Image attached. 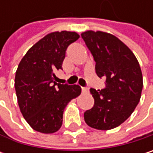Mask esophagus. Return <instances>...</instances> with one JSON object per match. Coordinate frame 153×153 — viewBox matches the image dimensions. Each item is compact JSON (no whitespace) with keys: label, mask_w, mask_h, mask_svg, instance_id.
Returning <instances> with one entry per match:
<instances>
[{"label":"esophagus","mask_w":153,"mask_h":153,"mask_svg":"<svg viewBox=\"0 0 153 153\" xmlns=\"http://www.w3.org/2000/svg\"><path fill=\"white\" fill-rule=\"evenodd\" d=\"M81 90H82V93H87V92H88V89L87 88H82Z\"/></svg>","instance_id":"obj_1"}]
</instances>
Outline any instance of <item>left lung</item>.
Returning <instances> with one entry per match:
<instances>
[{"label":"left lung","instance_id":"1","mask_svg":"<svg viewBox=\"0 0 153 153\" xmlns=\"http://www.w3.org/2000/svg\"><path fill=\"white\" fill-rule=\"evenodd\" d=\"M96 62V73L105 77V88H90L95 103L84 112L85 122L98 130L112 129L134 111L141 98L143 75L137 59L116 36L97 31L81 33Z\"/></svg>","mask_w":153,"mask_h":153}]
</instances>
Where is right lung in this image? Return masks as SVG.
<instances>
[{
	"label": "right lung",
	"instance_id": "1",
	"mask_svg": "<svg viewBox=\"0 0 153 153\" xmlns=\"http://www.w3.org/2000/svg\"><path fill=\"white\" fill-rule=\"evenodd\" d=\"M79 35L75 32H54L32 47L16 69L15 89L23 117L38 132L59 130L68 103L81 93L79 85L56 83L55 72L62 69L65 51Z\"/></svg>",
	"mask_w": 153,
	"mask_h": 153
}]
</instances>
